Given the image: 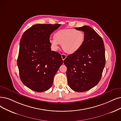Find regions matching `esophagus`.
Instances as JSON below:
<instances>
[{"label": "esophagus", "mask_w": 121, "mask_h": 121, "mask_svg": "<svg viewBox=\"0 0 121 121\" xmlns=\"http://www.w3.org/2000/svg\"><path fill=\"white\" fill-rule=\"evenodd\" d=\"M61 57H62V60H64L66 59V55H65V54H62V55H61Z\"/></svg>", "instance_id": "esophagus-1"}]
</instances>
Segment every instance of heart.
<instances>
[{"label":"heart","mask_w":121,"mask_h":121,"mask_svg":"<svg viewBox=\"0 0 121 121\" xmlns=\"http://www.w3.org/2000/svg\"><path fill=\"white\" fill-rule=\"evenodd\" d=\"M85 40L84 33L81 30L73 29H64L58 30L54 34V38L51 39L50 43L52 49L56 50L59 45L69 54L78 51L82 46Z\"/></svg>","instance_id":"1"}]
</instances>
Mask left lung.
<instances>
[{
  "label": "left lung",
  "instance_id": "obj_1",
  "mask_svg": "<svg viewBox=\"0 0 121 121\" xmlns=\"http://www.w3.org/2000/svg\"><path fill=\"white\" fill-rule=\"evenodd\" d=\"M75 29L84 32V43L64 62L70 88L82 92L94 87L100 80L105 65V47L102 38L92 28L84 26Z\"/></svg>",
  "mask_w": 121,
  "mask_h": 121
}]
</instances>
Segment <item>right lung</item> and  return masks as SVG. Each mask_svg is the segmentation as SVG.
I'll return each mask as SVG.
<instances>
[{
  "mask_svg": "<svg viewBox=\"0 0 121 121\" xmlns=\"http://www.w3.org/2000/svg\"><path fill=\"white\" fill-rule=\"evenodd\" d=\"M60 24H36L21 37L17 59L20 77L27 87L43 92L52 86L54 76L63 63L59 52L51 51L50 37Z\"/></svg>",
  "mask_w": 121,
  "mask_h": 121,
  "instance_id": "right-lung-1",
  "label": "right lung"
}]
</instances>
